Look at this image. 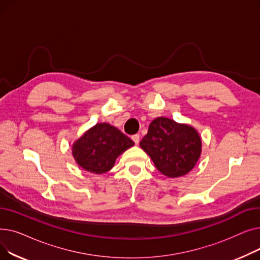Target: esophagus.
Instances as JSON below:
<instances>
[{"label": "esophagus", "instance_id": "obj_1", "mask_svg": "<svg viewBox=\"0 0 260 260\" xmlns=\"http://www.w3.org/2000/svg\"><path fill=\"white\" fill-rule=\"evenodd\" d=\"M132 139H133V141L135 142V144H138L139 141H140V136H139L138 134L133 135V136H132Z\"/></svg>", "mask_w": 260, "mask_h": 260}]
</instances>
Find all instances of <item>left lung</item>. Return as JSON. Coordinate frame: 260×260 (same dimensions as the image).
Instances as JSON below:
<instances>
[{
	"mask_svg": "<svg viewBox=\"0 0 260 260\" xmlns=\"http://www.w3.org/2000/svg\"><path fill=\"white\" fill-rule=\"evenodd\" d=\"M140 146L160 173L177 178L196 166L201 154V138L190 125L158 117L151 122Z\"/></svg>",
	"mask_w": 260,
	"mask_h": 260,
	"instance_id": "left-lung-1",
	"label": "left lung"
}]
</instances>
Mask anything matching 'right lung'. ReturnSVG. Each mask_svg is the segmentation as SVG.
I'll list each match as a JSON object with an SVG mask.
<instances>
[{"label": "right lung", "mask_w": 260, "mask_h": 260, "mask_svg": "<svg viewBox=\"0 0 260 260\" xmlns=\"http://www.w3.org/2000/svg\"><path fill=\"white\" fill-rule=\"evenodd\" d=\"M133 145L134 141L115 126L98 123L74 143L73 156L83 170L104 174L112 170L118 156Z\"/></svg>", "instance_id": "right-lung-1"}]
</instances>
